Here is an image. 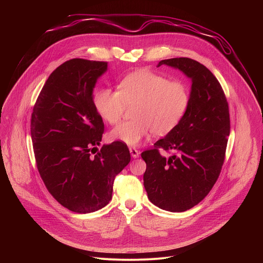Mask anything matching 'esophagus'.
Segmentation results:
<instances>
[{"mask_svg":"<svg viewBox=\"0 0 263 263\" xmlns=\"http://www.w3.org/2000/svg\"><path fill=\"white\" fill-rule=\"evenodd\" d=\"M129 151H130V154L133 158H138L139 157V152L137 151L135 147H129Z\"/></svg>","mask_w":263,"mask_h":263,"instance_id":"obj_1","label":"esophagus"}]
</instances>
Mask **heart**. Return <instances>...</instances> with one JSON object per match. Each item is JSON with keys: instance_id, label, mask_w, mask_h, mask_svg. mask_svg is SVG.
I'll use <instances>...</instances> for the list:
<instances>
[{"instance_id": "obj_1", "label": "heart", "mask_w": 263, "mask_h": 263, "mask_svg": "<svg viewBox=\"0 0 263 263\" xmlns=\"http://www.w3.org/2000/svg\"><path fill=\"white\" fill-rule=\"evenodd\" d=\"M93 104L99 116L111 125L122 119L127 106H135L134 120L119 124L109 136L112 140L136 145L151 131L162 136L180 123L190 104V91L181 81H170L162 74L142 69L125 77L119 90H97Z\"/></svg>"}]
</instances>
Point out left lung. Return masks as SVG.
Listing matches in <instances>:
<instances>
[{
  "instance_id": "left-lung-1",
  "label": "left lung",
  "mask_w": 263,
  "mask_h": 263,
  "mask_svg": "<svg viewBox=\"0 0 263 263\" xmlns=\"http://www.w3.org/2000/svg\"><path fill=\"white\" fill-rule=\"evenodd\" d=\"M160 65L177 68L192 80L190 104L155 148L141 153L146 163L143 185L154 205L182 212L199 204L219 176L230 134L229 107L219 82L200 62L180 57L161 60ZM159 148L175 154L165 159Z\"/></svg>"
}]
</instances>
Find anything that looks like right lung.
Instances as JSON below:
<instances>
[{"label":"right lung","mask_w":263,"mask_h":263,"mask_svg":"<svg viewBox=\"0 0 263 263\" xmlns=\"http://www.w3.org/2000/svg\"><path fill=\"white\" fill-rule=\"evenodd\" d=\"M107 68L103 61L64 62L46 81L31 117L40 175L56 201L77 213L105 207L116 176L131 160L121 141L98 148L104 123L93 104V88Z\"/></svg>","instance_id":"add662e5"}]
</instances>
